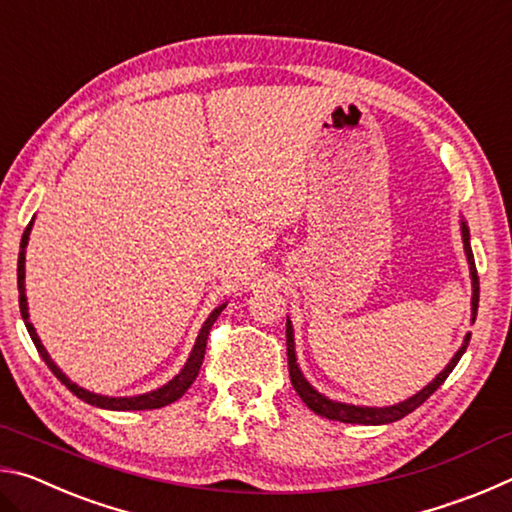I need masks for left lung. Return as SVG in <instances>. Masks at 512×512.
<instances>
[{"instance_id":"1","label":"left lung","mask_w":512,"mask_h":512,"mask_svg":"<svg viewBox=\"0 0 512 512\" xmlns=\"http://www.w3.org/2000/svg\"><path fill=\"white\" fill-rule=\"evenodd\" d=\"M461 232H463V246H465V255L467 262H470V275H472V323L476 320V309H479V275H476V264H474V255L470 248V230L467 225L461 223ZM467 343H470V334L465 336V341L461 345V350L454 354V359L447 363V368L440 372V375L431 381L429 386H424L418 395L409 397V400L395 406H386V409H370V406H352V404H341V402H332L327 400L325 395H320L318 391L309 386V381L302 377V372L296 363V343H293V327L287 320V357H289V377L291 384L296 388V393L302 397L311 411L323 415L327 420H339V422H350V424H388L395 420H402L404 415H409L411 411L418 409L420 404H424L429 397L443 386V381L449 377V372L456 368L458 359L463 357V352L467 350Z\"/></svg>"}]
</instances>
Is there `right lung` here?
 I'll return each instance as SVG.
<instances>
[{"label": "right lung", "instance_id": "1", "mask_svg": "<svg viewBox=\"0 0 512 512\" xmlns=\"http://www.w3.org/2000/svg\"><path fill=\"white\" fill-rule=\"evenodd\" d=\"M31 225H33V219L31 223L27 225V230H24L22 235V241H20V257H17V291H20V311H22V320L24 325H27L29 329V336L33 345H36V350L40 352L42 361L47 363L49 370L54 372V375L63 381V384L72 391L79 400L88 402L92 406H99V409H110V411H146V409H160V406H167L171 402H176L178 397H183L187 393V388L194 384V379L198 377V370H201L203 366V357H205V348H207V336H210V329L212 325L216 323V318H219L221 311L225 309V305L216 307L210 318L205 320V325L201 329V334H198L196 339V345L192 354H189V359L185 363V368L178 372L176 377H173L167 386L158 388V391H151L146 395H137V397H106V395H94L90 391H85V388L76 386L74 381H69L63 372H60V368L56 366L54 361H51V357L45 350V345L40 343L36 329H33V325L29 323V311H27V296H24V248H27L29 244V235H31Z\"/></svg>", "mask_w": 512, "mask_h": 512}]
</instances>
